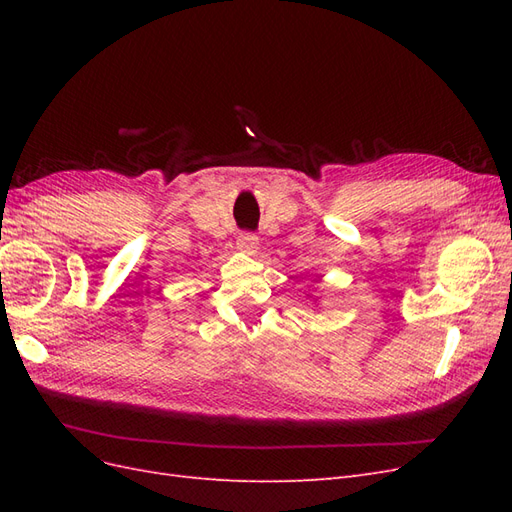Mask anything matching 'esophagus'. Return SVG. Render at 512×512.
Here are the masks:
<instances>
[{
    "mask_svg": "<svg viewBox=\"0 0 512 512\" xmlns=\"http://www.w3.org/2000/svg\"><path fill=\"white\" fill-rule=\"evenodd\" d=\"M237 245H239V250L252 254L258 247V237L254 235V232H241L239 239H237Z\"/></svg>",
    "mask_w": 512,
    "mask_h": 512,
    "instance_id": "obj_1",
    "label": "esophagus"
}]
</instances>
